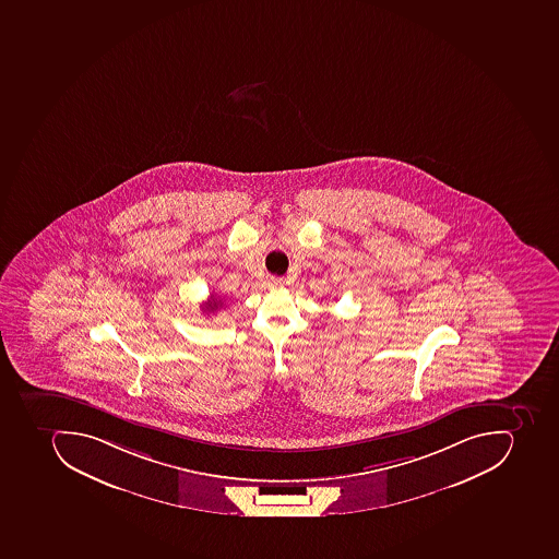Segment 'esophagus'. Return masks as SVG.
<instances>
[{
  "label": "esophagus",
  "instance_id": "esophagus-1",
  "mask_svg": "<svg viewBox=\"0 0 559 559\" xmlns=\"http://www.w3.org/2000/svg\"><path fill=\"white\" fill-rule=\"evenodd\" d=\"M266 286H269L270 289H275V287L284 286V281L278 277H269L266 278Z\"/></svg>",
  "mask_w": 559,
  "mask_h": 559
}]
</instances>
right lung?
<instances>
[{"label": "right lung", "mask_w": 559, "mask_h": 559, "mask_svg": "<svg viewBox=\"0 0 559 559\" xmlns=\"http://www.w3.org/2000/svg\"><path fill=\"white\" fill-rule=\"evenodd\" d=\"M223 307V299L216 294H211V298L207 299V302L202 305V310L207 311V313H214V311H218V308Z\"/></svg>", "instance_id": "obj_1"}]
</instances>
